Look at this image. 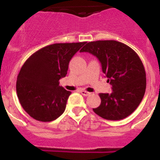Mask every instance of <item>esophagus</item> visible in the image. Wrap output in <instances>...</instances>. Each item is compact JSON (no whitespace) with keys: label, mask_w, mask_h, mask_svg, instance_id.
Wrapping results in <instances>:
<instances>
[{"label":"esophagus","mask_w":160,"mask_h":160,"mask_svg":"<svg viewBox=\"0 0 160 160\" xmlns=\"http://www.w3.org/2000/svg\"><path fill=\"white\" fill-rule=\"evenodd\" d=\"M80 92L81 93V95H83L84 96H88V95H90V92H88V91H86V90H81Z\"/></svg>","instance_id":"esophagus-1"}]
</instances>
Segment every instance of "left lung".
Wrapping results in <instances>:
<instances>
[{
	"label": "left lung",
	"mask_w": 160,
	"mask_h": 160,
	"mask_svg": "<svg viewBox=\"0 0 160 160\" xmlns=\"http://www.w3.org/2000/svg\"><path fill=\"white\" fill-rule=\"evenodd\" d=\"M81 52L95 55L112 85L111 94L100 93V106L93 109L103 119L119 120L131 114L139 106L146 89L144 65L135 51L116 41H91Z\"/></svg>",
	"instance_id": "8db88e82"
}]
</instances>
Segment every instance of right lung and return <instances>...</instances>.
Wrapping results in <instances>:
<instances>
[{"label":"right lung","instance_id":"obj_1","mask_svg":"<svg viewBox=\"0 0 160 160\" xmlns=\"http://www.w3.org/2000/svg\"><path fill=\"white\" fill-rule=\"evenodd\" d=\"M86 42L49 45L22 65L16 80V93L25 111L33 119L51 122L64 113L70 91L60 86L70 60Z\"/></svg>","mask_w":160,"mask_h":160}]
</instances>
